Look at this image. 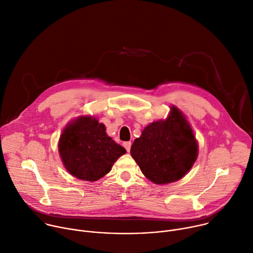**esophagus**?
<instances>
[{
  "instance_id": "esophagus-1",
  "label": "esophagus",
  "mask_w": 253,
  "mask_h": 253,
  "mask_svg": "<svg viewBox=\"0 0 253 253\" xmlns=\"http://www.w3.org/2000/svg\"><path fill=\"white\" fill-rule=\"evenodd\" d=\"M124 146H125V148L126 149L127 153H129V151H130V147H131V142H130V141H126V142H124Z\"/></svg>"
}]
</instances>
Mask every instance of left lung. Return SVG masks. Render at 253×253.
Returning a JSON list of instances; mask_svg holds the SVG:
<instances>
[{
  "instance_id": "1",
  "label": "left lung",
  "mask_w": 253,
  "mask_h": 253,
  "mask_svg": "<svg viewBox=\"0 0 253 253\" xmlns=\"http://www.w3.org/2000/svg\"><path fill=\"white\" fill-rule=\"evenodd\" d=\"M130 155L142 173L157 184L180 179L197 157L193 131L179 110L173 107L166 121L147 126L131 145Z\"/></svg>"
}]
</instances>
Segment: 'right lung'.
<instances>
[{
	"label": "right lung",
	"mask_w": 253,
	"mask_h": 253,
	"mask_svg": "<svg viewBox=\"0 0 253 253\" xmlns=\"http://www.w3.org/2000/svg\"><path fill=\"white\" fill-rule=\"evenodd\" d=\"M59 150L67 170L75 177L95 181L111 171L126 149L106 133L105 125L81 117L63 131Z\"/></svg>",
	"instance_id": "1"
}]
</instances>
